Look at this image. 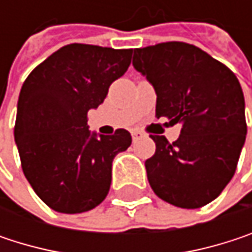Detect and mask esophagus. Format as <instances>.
<instances>
[{
    "label": "esophagus",
    "mask_w": 252,
    "mask_h": 252,
    "mask_svg": "<svg viewBox=\"0 0 252 252\" xmlns=\"http://www.w3.org/2000/svg\"><path fill=\"white\" fill-rule=\"evenodd\" d=\"M131 135H132V140H134V141H137L138 138L143 137V134H141L138 129H132V131H131Z\"/></svg>",
    "instance_id": "obj_1"
}]
</instances>
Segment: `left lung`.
<instances>
[{"mask_svg":"<svg viewBox=\"0 0 252 252\" xmlns=\"http://www.w3.org/2000/svg\"><path fill=\"white\" fill-rule=\"evenodd\" d=\"M132 65L156 92V117L182 124L174 143L150 135L156 143L146 160L152 189L181 209L206 206L232 179L245 143V100L238 78L184 42L134 49Z\"/></svg>","mask_w":252,"mask_h":252,"instance_id":"1","label":"left lung"}]
</instances>
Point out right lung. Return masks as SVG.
<instances>
[{
	"mask_svg": "<svg viewBox=\"0 0 252 252\" xmlns=\"http://www.w3.org/2000/svg\"><path fill=\"white\" fill-rule=\"evenodd\" d=\"M132 49L65 45L23 83L14 140L26 179L52 210L83 213L109 192L112 160L131 146V134L92 132L87 112L106 97L112 81L126 74Z\"/></svg>",
	"mask_w": 252,
	"mask_h": 252,
	"instance_id": "1",
	"label": "right lung"
}]
</instances>
